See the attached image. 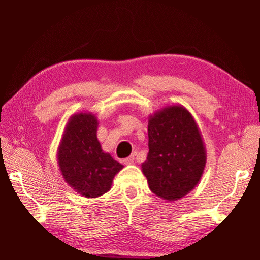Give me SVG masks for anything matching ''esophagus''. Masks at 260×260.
<instances>
[{
  "mask_svg": "<svg viewBox=\"0 0 260 260\" xmlns=\"http://www.w3.org/2000/svg\"><path fill=\"white\" fill-rule=\"evenodd\" d=\"M134 160H135L134 156H129V157L125 158V159H124V164H126V165H132V164H134Z\"/></svg>",
  "mask_w": 260,
  "mask_h": 260,
  "instance_id": "obj_1",
  "label": "esophagus"
}]
</instances>
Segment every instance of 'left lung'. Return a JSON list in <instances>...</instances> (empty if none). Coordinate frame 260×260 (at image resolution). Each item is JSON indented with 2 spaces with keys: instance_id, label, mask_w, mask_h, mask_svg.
<instances>
[{
  "instance_id": "8db88e82",
  "label": "left lung",
  "mask_w": 260,
  "mask_h": 260,
  "mask_svg": "<svg viewBox=\"0 0 260 260\" xmlns=\"http://www.w3.org/2000/svg\"><path fill=\"white\" fill-rule=\"evenodd\" d=\"M149 152L141 164L150 190L178 201L197 186L206 165L203 136L191 113L180 104L167 105L148 118Z\"/></svg>"
}]
</instances>
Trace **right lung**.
Returning <instances> with one entry per match:
<instances>
[{"mask_svg":"<svg viewBox=\"0 0 260 260\" xmlns=\"http://www.w3.org/2000/svg\"><path fill=\"white\" fill-rule=\"evenodd\" d=\"M99 119L91 112L69 118L57 149V164L64 181L86 199H96L111 189L122 166L102 150L98 139Z\"/></svg>","mask_w":260,"mask_h":260,"instance_id":"obj_1","label":"right lung"}]
</instances>
